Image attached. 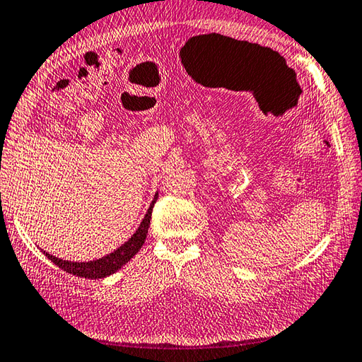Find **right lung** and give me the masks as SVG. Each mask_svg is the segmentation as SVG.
I'll return each instance as SVG.
<instances>
[{"label":"right lung","instance_id":"right-lung-1","mask_svg":"<svg viewBox=\"0 0 362 362\" xmlns=\"http://www.w3.org/2000/svg\"><path fill=\"white\" fill-rule=\"evenodd\" d=\"M158 199V191L153 196V201L148 205V209L146 211V215L141 221L139 228L134 230L133 235L127 240L124 245H120L117 250H115L106 256L95 259V260H88V262H72V260H62L59 257H54L53 254H48L45 251H42L45 254V257L53 262L54 265H58L62 268L64 272L72 273L75 276H80V278H88V279H102L106 278V276H111L112 273H116L120 270L127 262H130L133 259L134 254H136L141 247H143L147 232H148V226H151V216H152V209L153 204Z\"/></svg>","mask_w":362,"mask_h":362}]
</instances>
